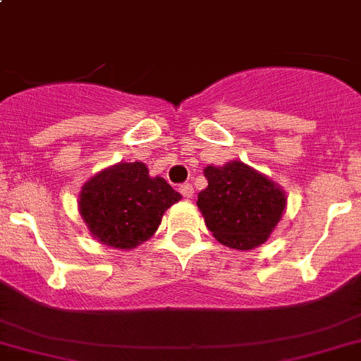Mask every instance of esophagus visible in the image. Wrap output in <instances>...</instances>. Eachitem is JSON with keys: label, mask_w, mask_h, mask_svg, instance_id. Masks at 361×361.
Segmentation results:
<instances>
[{"label": "esophagus", "mask_w": 361, "mask_h": 361, "mask_svg": "<svg viewBox=\"0 0 361 361\" xmlns=\"http://www.w3.org/2000/svg\"><path fill=\"white\" fill-rule=\"evenodd\" d=\"M180 192L185 200H190L194 196V187L190 183H183L180 187Z\"/></svg>", "instance_id": "esophagus-1"}]
</instances>
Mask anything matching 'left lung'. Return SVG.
I'll return each mask as SVG.
<instances>
[{"label": "left lung", "instance_id": "left-lung-1", "mask_svg": "<svg viewBox=\"0 0 361 361\" xmlns=\"http://www.w3.org/2000/svg\"><path fill=\"white\" fill-rule=\"evenodd\" d=\"M203 174L209 185L198 194L196 205L212 236L236 250L265 243L287 207L280 185L238 159L224 167L209 165Z\"/></svg>", "mask_w": 361, "mask_h": 361}]
</instances>
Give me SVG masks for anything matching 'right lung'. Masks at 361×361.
Listing matches in <instances>:
<instances>
[{
  "mask_svg": "<svg viewBox=\"0 0 361 361\" xmlns=\"http://www.w3.org/2000/svg\"><path fill=\"white\" fill-rule=\"evenodd\" d=\"M180 200L161 176H150L145 163L120 161L81 187L78 209L99 243L130 250L158 231L165 211Z\"/></svg>",
  "mask_w": 361,
  "mask_h": 361,
  "instance_id": "add662e5",
  "label": "right lung"
}]
</instances>
